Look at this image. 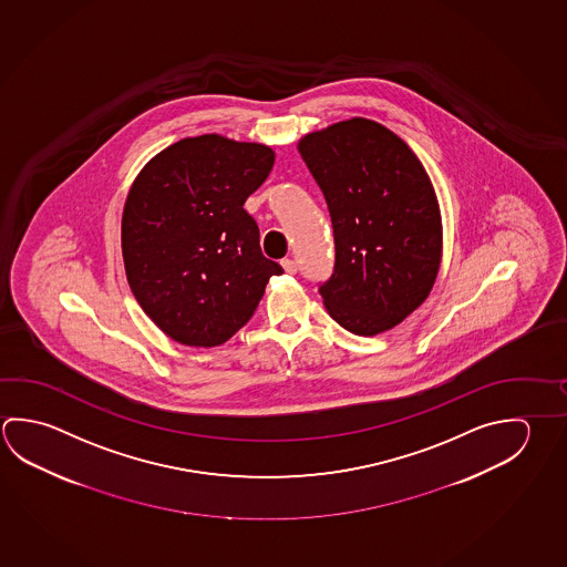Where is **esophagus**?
<instances>
[{"label": "esophagus", "mask_w": 567, "mask_h": 567, "mask_svg": "<svg viewBox=\"0 0 567 567\" xmlns=\"http://www.w3.org/2000/svg\"><path fill=\"white\" fill-rule=\"evenodd\" d=\"M280 265H282V269L287 270V272H290V275H295V272L298 270L297 260L285 259L282 262H280Z\"/></svg>", "instance_id": "esophagus-1"}]
</instances>
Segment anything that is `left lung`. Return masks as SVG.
Masks as SVG:
<instances>
[{
  "instance_id": "left-lung-1",
  "label": "left lung",
  "mask_w": 567,
  "mask_h": 567,
  "mask_svg": "<svg viewBox=\"0 0 567 567\" xmlns=\"http://www.w3.org/2000/svg\"><path fill=\"white\" fill-rule=\"evenodd\" d=\"M298 151L327 199L334 272L318 292L348 332L374 337L412 315L434 287L442 219L426 169L377 121L308 133Z\"/></svg>"
}]
</instances>
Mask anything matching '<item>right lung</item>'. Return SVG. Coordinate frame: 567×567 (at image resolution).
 Wrapping results in <instances>:
<instances>
[{
    "label": "right lung",
    "instance_id": "right-lung-1",
    "mask_svg": "<svg viewBox=\"0 0 567 567\" xmlns=\"http://www.w3.org/2000/svg\"><path fill=\"white\" fill-rule=\"evenodd\" d=\"M272 165L267 145L210 133L161 151L131 185L121 219L127 282L145 315L185 347L227 342L282 272L243 209Z\"/></svg>",
    "mask_w": 567,
    "mask_h": 567
}]
</instances>
